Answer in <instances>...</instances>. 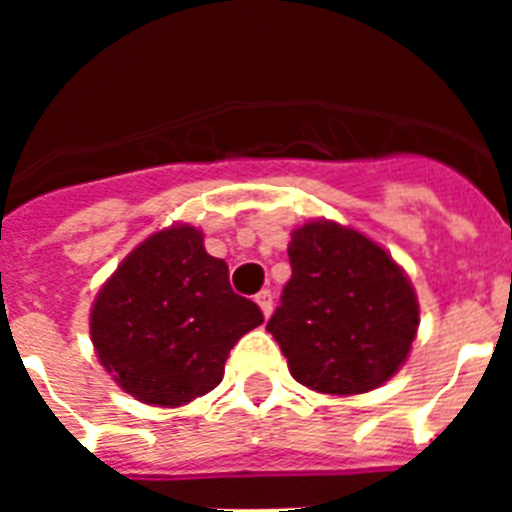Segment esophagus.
<instances>
[{
	"mask_svg": "<svg viewBox=\"0 0 512 512\" xmlns=\"http://www.w3.org/2000/svg\"><path fill=\"white\" fill-rule=\"evenodd\" d=\"M256 302H259L261 312H264V318H269L271 310H274V297H271L269 289H261L259 295H256Z\"/></svg>",
	"mask_w": 512,
	"mask_h": 512,
	"instance_id": "34e87169",
	"label": "esophagus"
}]
</instances>
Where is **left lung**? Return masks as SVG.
<instances>
[{"instance_id":"left-lung-1","label":"left lung","mask_w":512,"mask_h":512,"mask_svg":"<svg viewBox=\"0 0 512 512\" xmlns=\"http://www.w3.org/2000/svg\"><path fill=\"white\" fill-rule=\"evenodd\" d=\"M292 277L266 330L300 384L361 395L405 364L418 300L405 271L366 235L315 220L292 233Z\"/></svg>"}]
</instances>
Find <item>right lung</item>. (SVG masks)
I'll list each match as a JSON object with an SVG mask.
<instances>
[{
    "mask_svg": "<svg viewBox=\"0 0 512 512\" xmlns=\"http://www.w3.org/2000/svg\"><path fill=\"white\" fill-rule=\"evenodd\" d=\"M264 323L259 305L235 295L228 264L192 225L140 243L99 289L92 343L122 390L176 408L215 390L238 338Z\"/></svg>",
    "mask_w": 512,
    "mask_h": 512,
    "instance_id": "right-lung-1",
    "label": "right lung"
}]
</instances>
